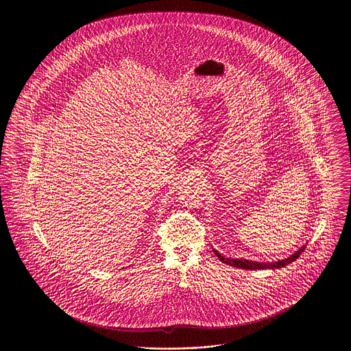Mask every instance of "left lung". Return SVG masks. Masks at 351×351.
I'll list each match as a JSON object with an SVG mask.
<instances>
[{
    "label": "left lung",
    "mask_w": 351,
    "mask_h": 351,
    "mask_svg": "<svg viewBox=\"0 0 351 351\" xmlns=\"http://www.w3.org/2000/svg\"><path fill=\"white\" fill-rule=\"evenodd\" d=\"M215 251L216 256L223 262V263H227V265H231V266H235V267H241V269H250V270H255V269H278V267H284L287 266L288 263L296 261L299 256H300L301 252L304 251V247H301L300 250L296 251L295 254H292L291 256L282 259V261H277V262H269V263H265V262H252V261H242V259H231V258H224L221 256V254H219L217 251Z\"/></svg>",
    "instance_id": "left-lung-1"
}]
</instances>
